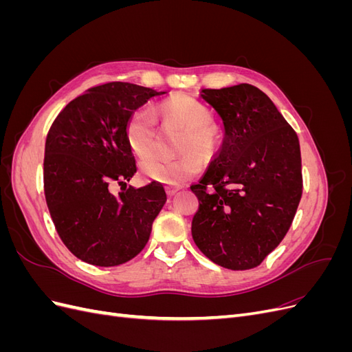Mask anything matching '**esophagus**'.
Segmentation results:
<instances>
[{
  "label": "esophagus",
  "instance_id": "34e87169",
  "mask_svg": "<svg viewBox=\"0 0 352 352\" xmlns=\"http://www.w3.org/2000/svg\"><path fill=\"white\" fill-rule=\"evenodd\" d=\"M179 189H180V186H167V188H166V192H167L168 197H173Z\"/></svg>",
  "mask_w": 352,
  "mask_h": 352
}]
</instances>
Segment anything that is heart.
<instances>
[{"label":"heart","instance_id":"b5f03b06","mask_svg":"<svg viewBox=\"0 0 352 352\" xmlns=\"http://www.w3.org/2000/svg\"><path fill=\"white\" fill-rule=\"evenodd\" d=\"M163 127L182 131L176 142L173 162H148L142 164L141 173L148 180L167 185H179L198 173L201 160L207 162L220 148V133L212 124V114L204 104L188 95H176L157 104L153 109ZM151 111L140 110L127 122L126 141L131 153L140 163L155 154L157 126Z\"/></svg>","mask_w":352,"mask_h":352}]
</instances>
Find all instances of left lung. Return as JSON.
I'll return each mask as SVG.
<instances>
[{
	"instance_id": "1",
	"label": "left lung",
	"mask_w": 352,
	"mask_h": 352,
	"mask_svg": "<svg viewBox=\"0 0 352 352\" xmlns=\"http://www.w3.org/2000/svg\"><path fill=\"white\" fill-rule=\"evenodd\" d=\"M225 126L220 151L190 186L199 201L192 238L221 267L248 270L278 247L302 195L301 150L272 100L248 83L202 89Z\"/></svg>"
}]
</instances>
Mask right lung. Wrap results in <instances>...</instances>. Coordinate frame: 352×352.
I'll return each mask as SVG.
<instances>
[{"label": "right lung", "mask_w": 352, "mask_h": 352, "mask_svg": "<svg viewBox=\"0 0 352 352\" xmlns=\"http://www.w3.org/2000/svg\"><path fill=\"white\" fill-rule=\"evenodd\" d=\"M157 92L127 82L94 87L70 101L45 142L44 192L58 236L85 263L113 267L132 260L150 239L167 199L162 184L126 188L136 173L127 122ZM116 183L124 186L119 196Z\"/></svg>", "instance_id": "1"}]
</instances>
